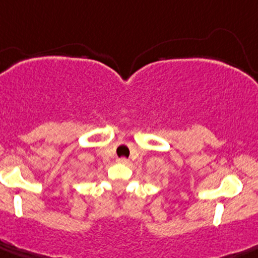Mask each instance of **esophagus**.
I'll list each match as a JSON object with an SVG mask.
<instances>
[{"label": "esophagus", "instance_id": "esophagus-1", "mask_svg": "<svg viewBox=\"0 0 258 258\" xmlns=\"http://www.w3.org/2000/svg\"><path fill=\"white\" fill-rule=\"evenodd\" d=\"M118 163H120V164H129L130 161H129V159H126V158H120V159H118Z\"/></svg>", "mask_w": 258, "mask_h": 258}]
</instances>
